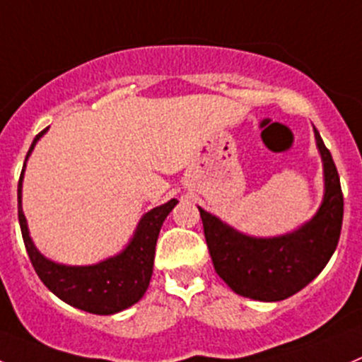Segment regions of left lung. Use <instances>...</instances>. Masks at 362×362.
<instances>
[{
	"label": "left lung",
	"mask_w": 362,
	"mask_h": 362,
	"mask_svg": "<svg viewBox=\"0 0 362 362\" xmlns=\"http://www.w3.org/2000/svg\"><path fill=\"white\" fill-rule=\"evenodd\" d=\"M315 140L323 163V199L311 220L286 235L257 238L240 233L199 208L216 274L242 297L279 302L305 288L329 263L339 242L343 194L339 175L318 129Z\"/></svg>",
	"instance_id": "left-lung-1"
}]
</instances>
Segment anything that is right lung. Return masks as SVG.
I'll return each mask as SVG.
<instances>
[{"label":"right lung","mask_w":362,"mask_h":362,"mask_svg":"<svg viewBox=\"0 0 362 362\" xmlns=\"http://www.w3.org/2000/svg\"><path fill=\"white\" fill-rule=\"evenodd\" d=\"M47 129L49 127L40 132L33 140L24 160L19 185H17L19 226L30 261L47 290L53 291L65 304L92 313V315H115V313L132 308L146 295L151 275H153L158 235L167 215L177 204V199H170L165 204L147 211L140 218L132 240L115 256L106 257L95 264H85V267H72V264L51 261L33 243L28 222L23 211V177L26 161L32 151L35 149L37 142L46 135Z\"/></svg>","instance_id":"obj_1"}]
</instances>
